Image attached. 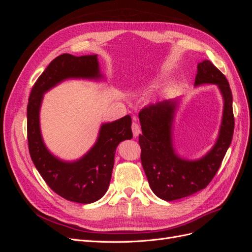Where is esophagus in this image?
Listing matches in <instances>:
<instances>
[{
    "mask_svg": "<svg viewBox=\"0 0 252 252\" xmlns=\"http://www.w3.org/2000/svg\"><path fill=\"white\" fill-rule=\"evenodd\" d=\"M131 130H132V133H133L134 136H138L141 133V127L138 123L133 122L132 125H131Z\"/></svg>",
    "mask_w": 252,
    "mask_h": 252,
    "instance_id": "1",
    "label": "esophagus"
}]
</instances>
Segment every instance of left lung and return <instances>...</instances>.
Instances as JSON below:
<instances>
[{
  "label": "left lung",
  "mask_w": 252,
  "mask_h": 252,
  "mask_svg": "<svg viewBox=\"0 0 252 252\" xmlns=\"http://www.w3.org/2000/svg\"><path fill=\"white\" fill-rule=\"evenodd\" d=\"M217 84L224 97L223 120L219 139L207 155L196 161H186L175 155L171 126L177 102L165 100L144 107L139 118L141 162L149 186L159 199L174 201L207 187L218 172L233 135L232 94L225 75L210 61L197 65L194 85Z\"/></svg>",
  "instance_id": "left-lung-1"
}]
</instances>
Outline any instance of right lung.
Returning <instances> with one entry per match:
<instances>
[{
    "mask_svg": "<svg viewBox=\"0 0 252 252\" xmlns=\"http://www.w3.org/2000/svg\"><path fill=\"white\" fill-rule=\"evenodd\" d=\"M68 78H101L97 56L64 53L51 61L36 80L27 105L28 149L35 168L53 191L68 201L89 204L107 191L118 145L132 138L131 118L125 116L103 124L94 146L77 162L67 163L53 157L42 140L39 112L43 94Z\"/></svg>",
    "mask_w": 252,
    "mask_h": 252,
    "instance_id": "add662e5",
    "label": "right lung"
}]
</instances>
